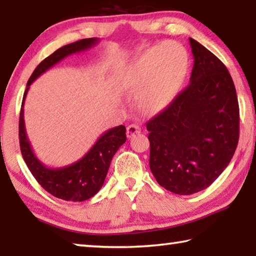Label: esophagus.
Wrapping results in <instances>:
<instances>
[{"mask_svg":"<svg viewBox=\"0 0 256 256\" xmlns=\"http://www.w3.org/2000/svg\"><path fill=\"white\" fill-rule=\"evenodd\" d=\"M140 132H141V128H140V125H138V124L128 125V128H126L128 138H132V136H136V134L140 133Z\"/></svg>","mask_w":256,"mask_h":256,"instance_id":"esophagus-1","label":"esophagus"}]
</instances>
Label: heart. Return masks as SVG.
I'll use <instances>...</instances> for the list:
<instances>
[{
    "label": "heart",
    "instance_id": "b5f03b06",
    "mask_svg": "<svg viewBox=\"0 0 256 256\" xmlns=\"http://www.w3.org/2000/svg\"><path fill=\"white\" fill-rule=\"evenodd\" d=\"M188 71V54L178 42H166L141 54L122 78L125 92H136L144 112L154 114L166 108L178 94Z\"/></svg>",
    "mask_w": 256,
    "mask_h": 256
}]
</instances>
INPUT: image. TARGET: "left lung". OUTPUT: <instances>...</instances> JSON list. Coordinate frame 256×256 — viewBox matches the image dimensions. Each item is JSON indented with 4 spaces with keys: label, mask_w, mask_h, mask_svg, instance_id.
Instances as JSON below:
<instances>
[{
    "label": "left lung",
    "mask_w": 256,
    "mask_h": 256,
    "mask_svg": "<svg viewBox=\"0 0 256 256\" xmlns=\"http://www.w3.org/2000/svg\"><path fill=\"white\" fill-rule=\"evenodd\" d=\"M190 44V84L146 123L151 172L180 196L209 188L230 162L240 138V107L227 68L193 38Z\"/></svg>",
    "instance_id": "left-lung-1"
}]
</instances>
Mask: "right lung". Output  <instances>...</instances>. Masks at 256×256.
Here are the masks:
<instances>
[{
	"label": "right lung",
	"instance_id": "obj_1",
	"mask_svg": "<svg viewBox=\"0 0 256 256\" xmlns=\"http://www.w3.org/2000/svg\"><path fill=\"white\" fill-rule=\"evenodd\" d=\"M98 42L97 38H86L68 44L55 50L34 68L29 78L27 88L24 94L19 118V141L24 160L27 164L32 176L42 185V188L55 198L66 201L81 202L92 198L105 182L108 168L112 157L120 146L126 141L124 125L108 130L98 138L96 144L76 162L60 168H48L40 162L29 144L24 128V104L29 90V86L60 60L66 56L89 50Z\"/></svg>",
	"mask_w": 256,
	"mask_h": 256
}]
</instances>
